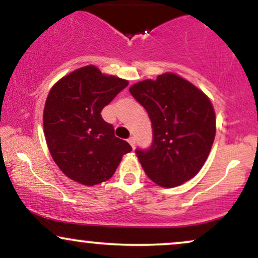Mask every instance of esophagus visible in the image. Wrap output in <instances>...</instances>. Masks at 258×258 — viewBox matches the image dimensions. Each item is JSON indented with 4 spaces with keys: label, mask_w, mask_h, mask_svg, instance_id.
I'll use <instances>...</instances> for the list:
<instances>
[{
    "label": "esophagus",
    "mask_w": 258,
    "mask_h": 258,
    "mask_svg": "<svg viewBox=\"0 0 258 258\" xmlns=\"http://www.w3.org/2000/svg\"><path fill=\"white\" fill-rule=\"evenodd\" d=\"M127 141H128L130 146H131L132 148H135V146H136V139H135V137H130L128 139H127Z\"/></svg>",
    "instance_id": "esophagus-1"
}]
</instances>
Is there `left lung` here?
Listing matches in <instances>:
<instances>
[{"label":"left lung","instance_id":"left-lung-1","mask_svg":"<svg viewBox=\"0 0 258 258\" xmlns=\"http://www.w3.org/2000/svg\"><path fill=\"white\" fill-rule=\"evenodd\" d=\"M130 93L152 121V146L136 149L147 176L164 188L193 178L205 164L216 135L215 110L206 94L172 73L137 82Z\"/></svg>","mask_w":258,"mask_h":258}]
</instances>
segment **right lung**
Here are the masks:
<instances>
[{"label": "right lung", "mask_w": 258, "mask_h": 258, "mask_svg": "<svg viewBox=\"0 0 258 258\" xmlns=\"http://www.w3.org/2000/svg\"><path fill=\"white\" fill-rule=\"evenodd\" d=\"M127 85L87 65L51 88L43 110L44 137L54 162L70 179L84 185L105 182L132 150L100 115Z\"/></svg>", "instance_id": "add662e5"}]
</instances>
